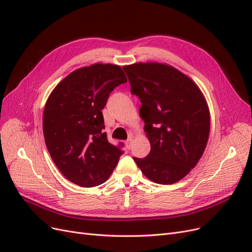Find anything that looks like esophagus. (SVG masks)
<instances>
[{
	"label": "esophagus",
	"mask_w": 252,
	"mask_h": 252,
	"mask_svg": "<svg viewBox=\"0 0 252 252\" xmlns=\"http://www.w3.org/2000/svg\"><path fill=\"white\" fill-rule=\"evenodd\" d=\"M131 144H132V139L129 138L126 142H125V145H126V148L129 150L131 148Z\"/></svg>",
	"instance_id": "34e87169"
}]
</instances>
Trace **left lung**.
<instances>
[{
    "label": "left lung",
    "mask_w": 252,
    "mask_h": 252,
    "mask_svg": "<svg viewBox=\"0 0 252 252\" xmlns=\"http://www.w3.org/2000/svg\"><path fill=\"white\" fill-rule=\"evenodd\" d=\"M131 94L141 100L140 117L150 142L144 158H133L145 177L169 185L194 168L210 131V113L201 89L170 65L135 63L123 67Z\"/></svg>",
    "instance_id": "obj_1"
}]
</instances>
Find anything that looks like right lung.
<instances>
[{"mask_svg": "<svg viewBox=\"0 0 252 252\" xmlns=\"http://www.w3.org/2000/svg\"><path fill=\"white\" fill-rule=\"evenodd\" d=\"M127 82L119 65L96 63L72 71L51 91L43 132L52 161L81 187L103 184L123 154L104 132L102 109L111 91Z\"/></svg>", "mask_w": 252, "mask_h": 252, "instance_id": "right-lung-1", "label": "right lung"}]
</instances>
